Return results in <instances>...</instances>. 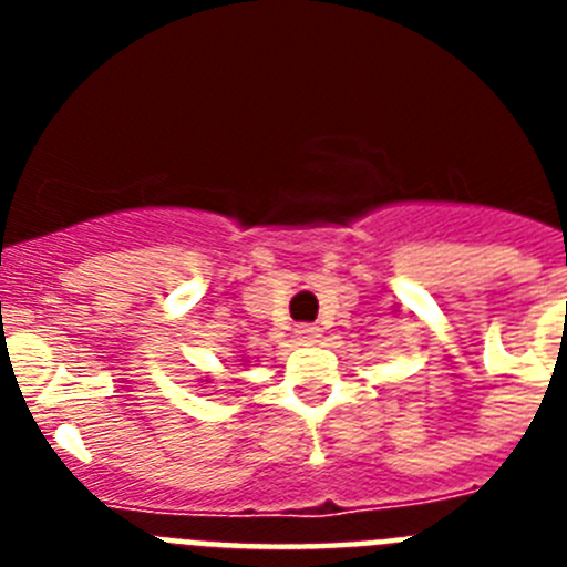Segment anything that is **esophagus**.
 Here are the masks:
<instances>
[{
	"mask_svg": "<svg viewBox=\"0 0 567 567\" xmlns=\"http://www.w3.org/2000/svg\"><path fill=\"white\" fill-rule=\"evenodd\" d=\"M295 338H298L300 343H315V340L320 338V329L312 327V323H300V327L295 329Z\"/></svg>",
	"mask_w": 567,
	"mask_h": 567,
	"instance_id": "34e87169",
	"label": "esophagus"
}]
</instances>
